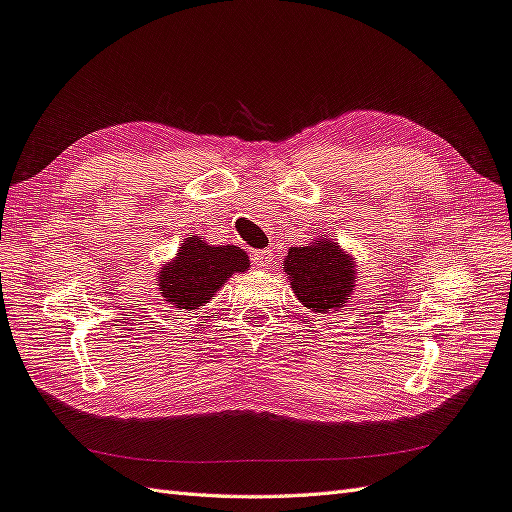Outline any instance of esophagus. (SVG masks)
<instances>
[{
    "instance_id": "1",
    "label": "esophagus",
    "mask_w": 512,
    "mask_h": 512,
    "mask_svg": "<svg viewBox=\"0 0 512 512\" xmlns=\"http://www.w3.org/2000/svg\"><path fill=\"white\" fill-rule=\"evenodd\" d=\"M273 249H260V252H254V265H256V269H271L273 267Z\"/></svg>"
}]
</instances>
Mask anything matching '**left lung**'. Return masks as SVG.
Segmentation results:
<instances>
[{"instance_id":"obj_1","label":"left lung","mask_w":512,"mask_h":512,"mask_svg":"<svg viewBox=\"0 0 512 512\" xmlns=\"http://www.w3.org/2000/svg\"><path fill=\"white\" fill-rule=\"evenodd\" d=\"M282 269L299 302L315 315L343 308L356 289L354 258L326 236L304 247H291Z\"/></svg>"}]
</instances>
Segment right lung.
I'll return each instance as SVG.
<instances>
[{
	"label": "right lung",
	"mask_w": 512,
	"mask_h": 512,
	"mask_svg": "<svg viewBox=\"0 0 512 512\" xmlns=\"http://www.w3.org/2000/svg\"><path fill=\"white\" fill-rule=\"evenodd\" d=\"M249 258L236 245H208L199 236L184 239L169 265L160 267L158 286L165 302L182 310H197L217 295L234 273H243Z\"/></svg>",
	"instance_id": "1"
}]
</instances>
